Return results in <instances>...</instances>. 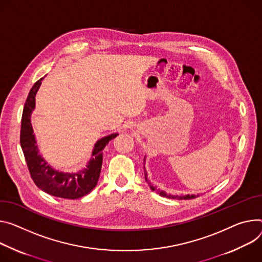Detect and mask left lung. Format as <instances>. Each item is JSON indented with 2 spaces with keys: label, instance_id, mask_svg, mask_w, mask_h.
Here are the masks:
<instances>
[{
  "label": "left lung",
  "instance_id": "obj_1",
  "mask_svg": "<svg viewBox=\"0 0 262 262\" xmlns=\"http://www.w3.org/2000/svg\"><path fill=\"white\" fill-rule=\"evenodd\" d=\"M144 173H145V181L147 182V184L149 185V187L151 188V190H154V191H157L158 192V194H160V195H162V196H165V198H168V199H178V200H190V199H195V195H185V196H173V195H171V194H166L164 191H160V190H158V189H156L151 184H150V182L147 180V173L144 171ZM199 196V195H198Z\"/></svg>",
  "mask_w": 262,
  "mask_h": 262
}]
</instances>
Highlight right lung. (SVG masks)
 Instances as JSON below:
<instances>
[{
	"label": "right lung",
	"mask_w": 262,
	"mask_h": 262,
	"mask_svg": "<svg viewBox=\"0 0 262 262\" xmlns=\"http://www.w3.org/2000/svg\"><path fill=\"white\" fill-rule=\"evenodd\" d=\"M42 78L37 80L31 88L24 105L19 136L20 146L31 179L39 189L56 198L76 200L90 193L96 187L102 166V151L108 142L117 137V134L104 137L95 144L92 154L93 158L89 162L86 169L72 174L53 170L38 155L30 121L31 113L35 106V94Z\"/></svg>",
	"instance_id": "add662e5"
}]
</instances>
